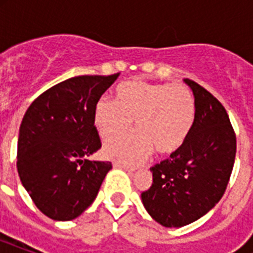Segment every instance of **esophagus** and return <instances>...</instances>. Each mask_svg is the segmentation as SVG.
<instances>
[{
  "instance_id": "obj_1",
  "label": "esophagus",
  "mask_w": 253,
  "mask_h": 253,
  "mask_svg": "<svg viewBox=\"0 0 253 253\" xmlns=\"http://www.w3.org/2000/svg\"><path fill=\"white\" fill-rule=\"evenodd\" d=\"M114 168L125 169L126 172L132 173V172H135V169H136V167H127V166H123V164H121V163H114Z\"/></svg>"
}]
</instances>
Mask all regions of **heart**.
Here are the masks:
<instances>
[{
	"label": "heart",
	"instance_id": "b5f03b06",
	"mask_svg": "<svg viewBox=\"0 0 253 253\" xmlns=\"http://www.w3.org/2000/svg\"><path fill=\"white\" fill-rule=\"evenodd\" d=\"M194 113V99L184 85L126 81L118 86V101L107 95L97 101L94 125L107 140L130 130L135 119L139 131L113 139L103 150L109 158L134 164L154 148L163 155L178 150L190 132Z\"/></svg>",
	"mask_w": 253,
	"mask_h": 253
}]
</instances>
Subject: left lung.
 Returning a JSON list of instances; mask_svg holds the SVG:
<instances>
[{
    "mask_svg": "<svg viewBox=\"0 0 253 253\" xmlns=\"http://www.w3.org/2000/svg\"><path fill=\"white\" fill-rule=\"evenodd\" d=\"M194 122L184 144L151 168L154 182L142 193L144 208L164 227L200 219L226 192L236 155V136L223 105L194 81Z\"/></svg>",
    "mask_w": 253,
    "mask_h": 253,
    "instance_id": "1",
    "label": "left lung"
}]
</instances>
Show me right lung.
Returning <instances> with one entry per match:
<instances>
[{
    "mask_svg": "<svg viewBox=\"0 0 253 253\" xmlns=\"http://www.w3.org/2000/svg\"><path fill=\"white\" fill-rule=\"evenodd\" d=\"M119 73L76 76L42 93L19 127L17 169L37 208L53 220H72L98 194L110 162H90L101 148L94 107Z\"/></svg>",
    "mask_w": 253,
    "mask_h": 253,
    "instance_id": "1",
    "label": "right lung"
}]
</instances>
